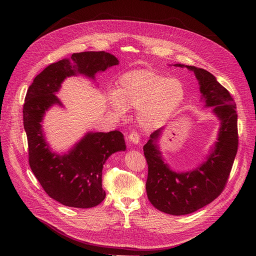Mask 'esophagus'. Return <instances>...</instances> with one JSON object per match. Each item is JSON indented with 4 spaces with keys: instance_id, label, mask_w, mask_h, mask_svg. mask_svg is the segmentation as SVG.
Masks as SVG:
<instances>
[{
    "instance_id": "1",
    "label": "esophagus",
    "mask_w": 256,
    "mask_h": 256,
    "mask_svg": "<svg viewBox=\"0 0 256 256\" xmlns=\"http://www.w3.org/2000/svg\"><path fill=\"white\" fill-rule=\"evenodd\" d=\"M128 138H129V141L132 142L133 144H139V142H140V137H139L138 133L135 132V131L131 132V133L129 134Z\"/></svg>"
}]
</instances>
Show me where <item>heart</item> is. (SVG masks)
<instances>
[{
    "mask_svg": "<svg viewBox=\"0 0 256 256\" xmlns=\"http://www.w3.org/2000/svg\"><path fill=\"white\" fill-rule=\"evenodd\" d=\"M183 98L184 90L178 80L143 70L123 74L117 82L116 92L110 94V102L121 115L125 108L139 110L140 125L150 130L164 123L178 108Z\"/></svg>",
    "mask_w": 256,
    "mask_h": 256,
    "instance_id": "heart-1",
    "label": "heart"
}]
</instances>
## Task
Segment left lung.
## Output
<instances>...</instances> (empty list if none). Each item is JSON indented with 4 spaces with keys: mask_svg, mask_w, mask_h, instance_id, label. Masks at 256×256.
<instances>
[{
    "mask_svg": "<svg viewBox=\"0 0 256 256\" xmlns=\"http://www.w3.org/2000/svg\"><path fill=\"white\" fill-rule=\"evenodd\" d=\"M193 71L200 84L205 106H214L220 121L218 142L207 160L187 172H172L162 160L156 141L162 128L150 134L144 146L148 164L146 190L148 199L158 210L174 216L193 213L214 201L222 192L238 152L236 106L228 90L206 70L176 64Z\"/></svg>",
    "mask_w": 256,
    "mask_h": 256,
    "instance_id": "8db88e82",
    "label": "left lung"
}]
</instances>
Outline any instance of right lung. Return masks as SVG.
Instances as JSON below:
<instances>
[{"instance_id":"obj_1","label":"right lung","mask_w":256,"mask_h":256,"mask_svg":"<svg viewBox=\"0 0 256 256\" xmlns=\"http://www.w3.org/2000/svg\"><path fill=\"white\" fill-rule=\"evenodd\" d=\"M118 63L115 56L104 51L74 53L71 60L46 67L28 90L22 113L30 166L44 191L65 206L92 208L104 200L102 168L112 154L126 150L124 136L117 130L86 133L68 154L60 156L52 152L45 141L43 116L53 104L62 106L55 94L67 76L78 73L94 78L98 72Z\"/></svg>"}]
</instances>
